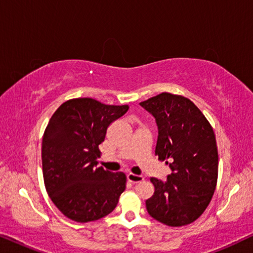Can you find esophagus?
<instances>
[{"instance_id": "34e87169", "label": "esophagus", "mask_w": 253, "mask_h": 253, "mask_svg": "<svg viewBox=\"0 0 253 253\" xmlns=\"http://www.w3.org/2000/svg\"><path fill=\"white\" fill-rule=\"evenodd\" d=\"M126 178H127V181L131 182V183H133V184H136V183H139L141 181H144L143 176L136 175V174H131V172H129V174L126 175Z\"/></svg>"}]
</instances>
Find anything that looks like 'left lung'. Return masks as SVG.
<instances>
[{
  "mask_svg": "<svg viewBox=\"0 0 253 253\" xmlns=\"http://www.w3.org/2000/svg\"><path fill=\"white\" fill-rule=\"evenodd\" d=\"M155 117V155L171 169L167 181L152 177L154 195L146 210L170 227L192 223L212 199L217 182V146L213 127L198 107L182 95L164 92L140 102Z\"/></svg>",
  "mask_w": 253,
  "mask_h": 253,
  "instance_id": "1",
  "label": "left lung"
}]
</instances>
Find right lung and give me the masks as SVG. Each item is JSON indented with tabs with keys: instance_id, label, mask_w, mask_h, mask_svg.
I'll list each match as a JSON object with an SVG mask.
<instances>
[{
	"instance_id": "1",
	"label": "right lung",
	"mask_w": 253,
	"mask_h": 253,
	"mask_svg": "<svg viewBox=\"0 0 253 253\" xmlns=\"http://www.w3.org/2000/svg\"><path fill=\"white\" fill-rule=\"evenodd\" d=\"M127 109L91 98L71 99L58 107L44 130V186L55 206L76 222L108 215L126 190V175L98 167L96 159L108 126Z\"/></svg>"
}]
</instances>
